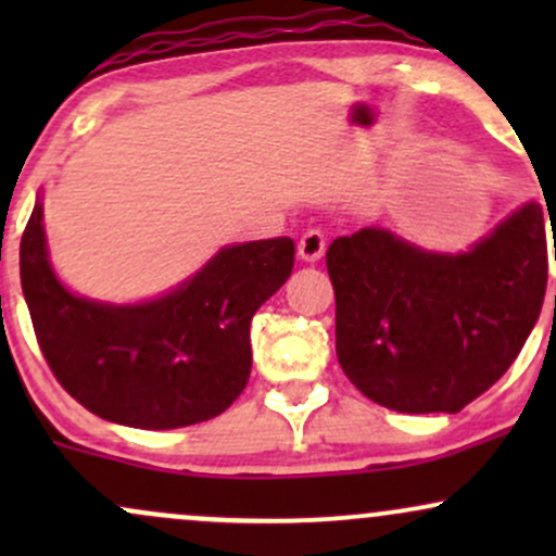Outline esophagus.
Returning a JSON list of instances; mask_svg holds the SVG:
<instances>
[{
    "instance_id": "obj_1",
    "label": "esophagus",
    "mask_w": 556,
    "mask_h": 556,
    "mask_svg": "<svg viewBox=\"0 0 556 556\" xmlns=\"http://www.w3.org/2000/svg\"><path fill=\"white\" fill-rule=\"evenodd\" d=\"M324 251H327V238H324L318 229H311V232H305L298 242V256L303 258L305 264H314V261L324 256Z\"/></svg>"
}]
</instances>
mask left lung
I'll return each instance as SVG.
<instances>
[{"instance_id":"1","label":"left lung","mask_w":556,"mask_h":556,"mask_svg":"<svg viewBox=\"0 0 556 556\" xmlns=\"http://www.w3.org/2000/svg\"><path fill=\"white\" fill-rule=\"evenodd\" d=\"M327 269L344 376L389 410L457 413L502 379L539 321L544 212L526 203L457 256L363 227L331 242Z\"/></svg>"}]
</instances>
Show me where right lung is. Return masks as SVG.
I'll return each instance as SVG.
<instances>
[{"label":"right lung","mask_w":556,"mask_h":556,"mask_svg":"<svg viewBox=\"0 0 556 556\" xmlns=\"http://www.w3.org/2000/svg\"><path fill=\"white\" fill-rule=\"evenodd\" d=\"M295 242L222 248L195 277L138 305L78 298L49 264L43 208L21 240L38 348L83 407L132 429H180L225 413L251 376V318L290 277Z\"/></svg>","instance_id":"obj_1"}]
</instances>
